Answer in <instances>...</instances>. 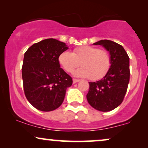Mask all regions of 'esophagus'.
Segmentation results:
<instances>
[{
	"mask_svg": "<svg viewBox=\"0 0 148 148\" xmlns=\"http://www.w3.org/2000/svg\"><path fill=\"white\" fill-rule=\"evenodd\" d=\"M80 81L79 79H73V84H76L77 82H79Z\"/></svg>",
	"mask_w": 148,
	"mask_h": 148,
	"instance_id": "34e87169",
	"label": "esophagus"
}]
</instances>
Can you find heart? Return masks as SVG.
<instances>
[{
  "label": "heart",
  "instance_id": "heart-1",
  "mask_svg": "<svg viewBox=\"0 0 148 148\" xmlns=\"http://www.w3.org/2000/svg\"><path fill=\"white\" fill-rule=\"evenodd\" d=\"M58 61L64 70L74 72L77 77H89L92 81L101 79L109 70L111 64L109 53L90 46H84L74 49L72 53L63 51L58 57Z\"/></svg>",
  "mask_w": 148,
  "mask_h": 148
}]
</instances>
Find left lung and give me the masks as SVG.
<instances>
[{
  "label": "left lung",
  "mask_w": 148,
  "mask_h": 148,
  "mask_svg": "<svg viewBox=\"0 0 148 148\" xmlns=\"http://www.w3.org/2000/svg\"><path fill=\"white\" fill-rule=\"evenodd\" d=\"M101 45L109 52L111 64L103 79L89 82L86 97L92 107L107 112L117 108L123 102L130 81V58L123 46L108 40L93 44Z\"/></svg>",
  "instance_id": "8db88e82"
}]
</instances>
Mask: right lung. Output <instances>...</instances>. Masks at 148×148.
<instances>
[{
  "instance_id": "right-lung-1",
  "label": "right lung",
  "mask_w": 148,
  "mask_h": 148,
  "mask_svg": "<svg viewBox=\"0 0 148 148\" xmlns=\"http://www.w3.org/2000/svg\"><path fill=\"white\" fill-rule=\"evenodd\" d=\"M68 49L65 43L49 38L34 44L24 54L22 66L23 90L37 109L51 111L63 102L72 79L60 68L58 57Z\"/></svg>"
}]
</instances>
